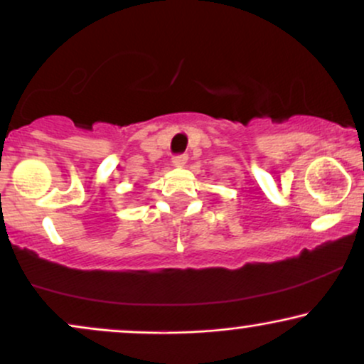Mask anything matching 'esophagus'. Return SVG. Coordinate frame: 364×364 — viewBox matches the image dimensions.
<instances>
[{
  "mask_svg": "<svg viewBox=\"0 0 364 364\" xmlns=\"http://www.w3.org/2000/svg\"><path fill=\"white\" fill-rule=\"evenodd\" d=\"M186 161H188V156L186 154L173 156V166H176V168H181V166H185Z\"/></svg>",
  "mask_w": 364,
  "mask_h": 364,
  "instance_id": "obj_1",
  "label": "esophagus"
}]
</instances>
